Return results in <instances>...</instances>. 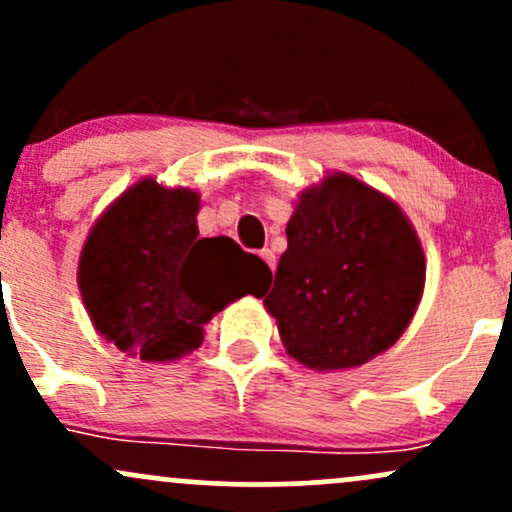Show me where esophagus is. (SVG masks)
<instances>
[{"label": "esophagus", "instance_id": "34e87169", "mask_svg": "<svg viewBox=\"0 0 512 512\" xmlns=\"http://www.w3.org/2000/svg\"><path fill=\"white\" fill-rule=\"evenodd\" d=\"M260 257H262V260L267 262L272 269L276 267V257H274V252L269 250V248H262V250H260Z\"/></svg>", "mask_w": 512, "mask_h": 512}]
</instances>
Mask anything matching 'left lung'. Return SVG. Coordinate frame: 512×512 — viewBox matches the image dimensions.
I'll use <instances>...</instances> for the list:
<instances>
[{"mask_svg":"<svg viewBox=\"0 0 512 512\" xmlns=\"http://www.w3.org/2000/svg\"><path fill=\"white\" fill-rule=\"evenodd\" d=\"M286 240L264 305L293 358L317 370L363 366L407 330L426 262L397 204L332 175L303 192Z\"/></svg>","mask_w":512,"mask_h":512,"instance_id":"obj_1","label":"left lung"}]
</instances>
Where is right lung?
<instances>
[{
  "mask_svg": "<svg viewBox=\"0 0 512 512\" xmlns=\"http://www.w3.org/2000/svg\"><path fill=\"white\" fill-rule=\"evenodd\" d=\"M199 197L154 180L125 192L93 226L79 262L96 330L142 361L195 351L204 325L272 276L236 240L199 238Z\"/></svg>",
  "mask_w": 512,
  "mask_h": 512,
  "instance_id": "1",
  "label": "right lung"
}]
</instances>
